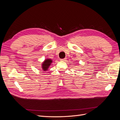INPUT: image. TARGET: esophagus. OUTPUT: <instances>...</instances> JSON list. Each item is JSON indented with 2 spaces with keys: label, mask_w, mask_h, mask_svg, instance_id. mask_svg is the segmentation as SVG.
I'll use <instances>...</instances> for the list:
<instances>
[{
  "label": "esophagus",
  "mask_w": 120,
  "mask_h": 120,
  "mask_svg": "<svg viewBox=\"0 0 120 120\" xmlns=\"http://www.w3.org/2000/svg\"><path fill=\"white\" fill-rule=\"evenodd\" d=\"M66 60V58H64V59H60L61 61H65Z\"/></svg>",
  "instance_id": "1"
}]
</instances>
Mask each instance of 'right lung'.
<instances>
[{
  "label": "right lung",
  "instance_id": "obj_1",
  "mask_svg": "<svg viewBox=\"0 0 120 120\" xmlns=\"http://www.w3.org/2000/svg\"><path fill=\"white\" fill-rule=\"evenodd\" d=\"M52 62V60L49 59H47L43 61L41 64V68L42 69V71H48L49 67H50V65H51Z\"/></svg>",
  "mask_w": 120,
  "mask_h": 120
}]
</instances>
